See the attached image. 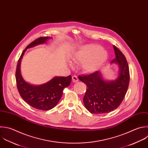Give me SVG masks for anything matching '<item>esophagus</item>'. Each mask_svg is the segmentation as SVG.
Masks as SVG:
<instances>
[{
	"label": "esophagus",
	"mask_w": 148,
	"mask_h": 148,
	"mask_svg": "<svg viewBox=\"0 0 148 148\" xmlns=\"http://www.w3.org/2000/svg\"><path fill=\"white\" fill-rule=\"evenodd\" d=\"M72 81L74 83H76L78 82V78L76 76H72Z\"/></svg>",
	"instance_id": "esophagus-1"
}]
</instances>
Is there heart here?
<instances>
[{"instance_id":"obj_1","label":"heart","mask_w":148,"mask_h":148,"mask_svg":"<svg viewBox=\"0 0 148 148\" xmlns=\"http://www.w3.org/2000/svg\"><path fill=\"white\" fill-rule=\"evenodd\" d=\"M108 51L101 46L95 44L86 45L80 47L72 56V61L82 65L86 73H94L103 66L108 59Z\"/></svg>"}]
</instances>
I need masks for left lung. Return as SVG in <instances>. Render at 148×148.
<instances>
[{
	"label": "left lung",
	"mask_w": 148,
	"mask_h": 148,
	"mask_svg": "<svg viewBox=\"0 0 148 148\" xmlns=\"http://www.w3.org/2000/svg\"><path fill=\"white\" fill-rule=\"evenodd\" d=\"M113 47L116 58L110 64H117L119 67L114 79H105L99 71L79 77L87 85L83 102L91 113L102 114L114 110L121 103L128 89L130 73L126 58L115 46Z\"/></svg>",
	"instance_id": "left-lung-1"
}]
</instances>
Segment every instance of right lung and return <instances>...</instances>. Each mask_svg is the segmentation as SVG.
Wrapping results in <instances>:
<instances>
[{"instance_id": "1", "label": "right lung", "mask_w": 148, "mask_h": 148, "mask_svg": "<svg viewBox=\"0 0 148 148\" xmlns=\"http://www.w3.org/2000/svg\"><path fill=\"white\" fill-rule=\"evenodd\" d=\"M51 39L52 37H42L29 44L21 55L16 73L17 86L22 98L30 106L42 110H50L57 105L64 89L70 85L72 76H54L44 84L33 85L27 82L23 77L20 69L21 62L28 49L45 44Z\"/></svg>"}]
</instances>
